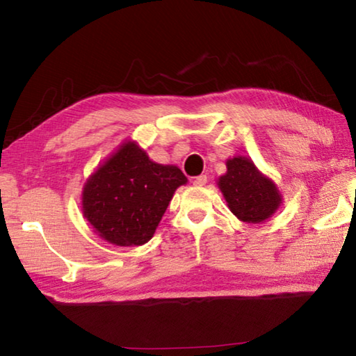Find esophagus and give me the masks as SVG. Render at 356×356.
<instances>
[{"label": "esophagus", "instance_id": "1", "mask_svg": "<svg viewBox=\"0 0 356 356\" xmlns=\"http://www.w3.org/2000/svg\"><path fill=\"white\" fill-rule=\"evenodd\" d=\"M193 184H195L196 186L206 185V184H207V176H206V174H201V176L195 177V180H193Z\"/></svg>", "mask_w": 356, "mask_h": 356}]
</instances>
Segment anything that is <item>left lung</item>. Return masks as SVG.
<instances>
[{
    "mask_svg": "<svg viewBox=\"0 0 356 356\" xmlns=\"http://www.w3.org/2000/svg\"><path fill=\"white\" fill-rule=\"evenodd\" d=\"M227 172L218 185L231 212L246 222H261L273 215L281 204L272 180L264 177L250 159L236 156L227 160Z\"/></svg>",
    "mask_w": 356,
    "mask_h": 356,
    "instance_id": "obj_1",
    "label": "left lung"
}]
</instances>
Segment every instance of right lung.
Instances as JSON below:
<instances>
[{"label":"right lung","instance_id":"add662e5","mask_svg":"<svg viewBox=\"0 0 356 356\" xmlns=\"http://www.w3.org/2000/svg\"><path fill=\"white\" fill-rule=\"evenodd\" d=\"M185 182L179 168L154 163L135 143H127L84 185V218L106 242L143 245L152 238L174 191Z\"/></svg>","mask_w":356,"mask_h":356}]
</instances>
